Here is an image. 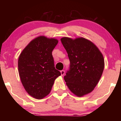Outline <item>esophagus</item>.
Listing matches in <instances>:
<instances>
[{"instance_id": "1", "label": "esophagus", "mask_w": 121, "mask_h": 121, "mask_svg": "<svg viewBox=\"0 0 121 121\" xmlns=\"http://www.w3.org/2000/svg\"><path fill=\"white\" fill-rule=\"evenodd\" d=\"M60 73H61V75L63 76L64 74V73H65V71H64V70H61L60 71Z\"/></svg>"}]
</instances>
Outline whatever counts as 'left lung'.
I'll return each instance as SVG.
<instances>
[{
	"label": "left lung",
	"mask_w": 121,
	"mask_h": 121,
	"mask_svg": "<svg viewBox=\"0 0 121 121\" xmlns=\"http://www.w3.org/2000/svg\"><path fill=\"white\" fill-rule=\"evenodd\" d=\"M70 60V70L64 79L70 91L82 97L92 91L103 73L105 62L96 46L84 37L60 39Z\"/></svg>",
	"instance_id": "1"
}]
</instances>
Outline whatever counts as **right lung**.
I'll list each match as a JSON object with an SVG mask.
<instances>
[{
    "instance_id": "right-lung-1",
    "label": "right lung",
    "mask_w": 121,
    "mask_h": 121,
    "mask_svg": "<svg viewBox=\"0 0 121 121\" xmlns=\"http://www.w3.org/2000/svg\"><path fill=\"white\" fill-rule=\"evenodd\" d=\"M58 40L40 36L32 39L20 54L18 70L21 82L31 96L42 99L51 92L61 75L55 69L52 51Z\"/></svg>"
}]
</instances>
